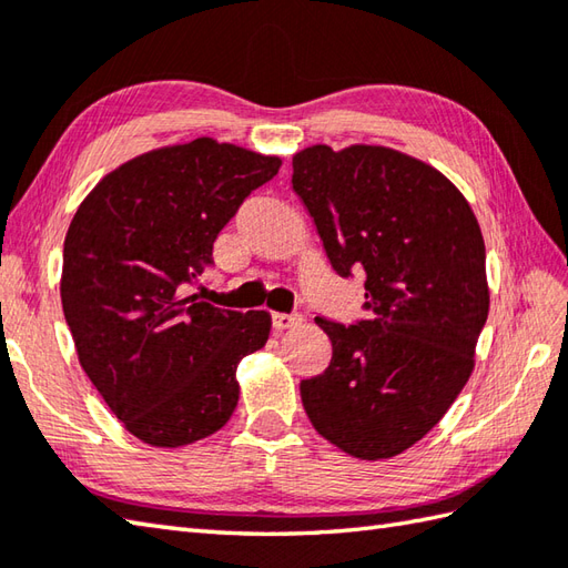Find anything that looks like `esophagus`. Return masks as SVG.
<instances>
[{
	"instance_id": "esophagus-1",
	"label": "esophagus",
	"mask_w": 568,
	"mask_h": 568,
	"mask_svg": "<svg viewBox=\"0 0 568 568\" xmlns=\"http://www.w3.org/2000/svg\"><path fill=\"white\" fill-rule=\"evenodd\" d=\"M271 322L275 329L283 332V329H293V327H297V324H303V315H300V312H291V315H287V312H273Z\"/></svg>"
}]
</instances>
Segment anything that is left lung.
Here are the masks:
<instances>
[{
  "instance_id": "1",
  "label": "left lung",
  "mask_w": 568,
  "mask_h": 568,
  "mask_svg": "<svg viewBox=\"0 0 568 568\" xmlns=\"http://www.w3.org/2000/svg\"><path fill=\"white\" fill-rule=\"evenodd\" d=\"M293 190L336 275H364L368 317H315L332 361L300 383L324 439L356 458H390L437 425L470 371L488 320L486 246L474 212L432 165L383 146H312Z\"/></svg>"
}]
</instances>
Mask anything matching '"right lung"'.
I'll use <instances>...</instances> for the list:
<instances>
[{
  "mask_svg": "<svg viewBox=\"0 0 568 568\" xmlns=\"http://www.w3.org/2000/svg\"><path fill=\"white\" fill-rule=\"evenodd\" d=\"M281 161L195 139L116 168L80 204L63 246L65 322L112 413L141 442L183 446L222 429L239 403V361L268 339L263 310H220L185 285Z\"/></svg>",
  "mask_w": 568,
  "mask_h": 568,
  "instance_id": "right-lung-1",
  "label": "right lung"
}]
</instances>
